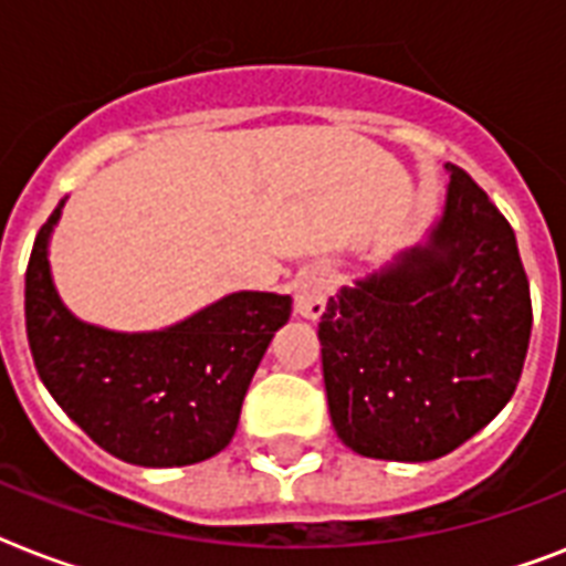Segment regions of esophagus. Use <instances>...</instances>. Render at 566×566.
I'll use <instances>...</instances> for the list:
<instances>
[{
    "instance_id": "obj_1",
    "label": "esophagus",
    "mask_w": 566,
    "mask_h": 566,
    "mask_svg": "<svg viewBox=\"0 0 566 566\" xmlns=\"http://www.w3.org/2000/svg\"><path fill=\"white\" fill-rule=\"evenodd\" d=\"M335 291V282L326 270H308L302 273V279L296 282V311L302 317L317 319L323 311H326V302Z\"/></svg>"
}]
</instances>
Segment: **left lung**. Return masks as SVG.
<instances>
[{
  "mask_svg": "<svg viewBox=\"0 0 566 566\" xmlns=\"http://www.w3.org/2000/svg\"><path fill=\"white\" fill-rule=\"evenodd\" d=\"M532 335L509 220L461 167L426 238L344 284L319 319L337 438L364 458L434 461L517 390Z\"/></svg>",
  "mask_w": 566,
  "mask_h": 566,
  "instance_id": "8db88e82",
  "label": "left lung"
}]
</instances>
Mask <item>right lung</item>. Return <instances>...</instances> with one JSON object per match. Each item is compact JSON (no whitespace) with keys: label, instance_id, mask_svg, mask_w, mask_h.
<instances>
[{"label":"right lung","instance_id":"obj_1","mask_svg":"<svg viewBox=\"0 0 566 566\" xmlns=\"http://www.w3.org/2000/svg\"><path fill=\"white\" fill-rule=\"evenodd\" d=\"M64 202L38 231L25 270V332L52 399L93 443L128 464L185 467L222 452L293 300L238 291L155 332L84 323L57 296L49 266Z\"/></svg>","mask_w":566,"mask_h":566}]
</instances>
